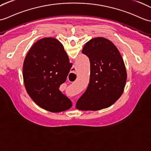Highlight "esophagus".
Instances as JSON below:
<instances>
[{"label": "esophagus", "mask_w": 151, "mask_h": 151, "mask_svg": "<svg viewBox=\"0 0 151 151\" xmlns=\"http://www.w3.org/2000/svg\"><path fill=\"white\" fill-rule=\"evenodd\" d=\"M76 78V69L75 67L72 68L71 73H70L69 75V80H73V81H75Z\"/></svg>", "instance_id": "esophagus-1"}]
</instances>
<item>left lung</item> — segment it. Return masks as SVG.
<instances>
[{
	"mask_svg": "<svg viewBox=\"0 0 151 151\" xmlns=\"http://www.w3.org/2000/svg\"><path fill=\"white\" fill-rule=\"evenodd\" d=\"M89 59L91 73L88 87L77 100L76 108L98 111L111 106L124 92L127 71L120 52L107 38H93L83 47Z\"/></svg>",
	"mask_w": 151,
	"mask_h": 151,
	"instance_id": "left-lung-1",
	"label": "left lung"
}]
</instances>
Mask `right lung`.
Listing matches in <instances>:
<instances>
[{
	"label": "right lung",
	"mask_w": 151,
	"mask_h": 151,
	"mask_svg": "<svg viewBox=\"0 0 151 151\" xmlns=\"http://www.w3.org/2000/svg\"><path fill=\"white\" fill-rule=\"evenodd\" d=\"M64 46L54 38L38 40L28 51L23 65L27 93L38 106L52 113L69 109L72 102L59 90L72 67Z\"/></svg>",
	"instance_id": "1"
}]
</instances>
